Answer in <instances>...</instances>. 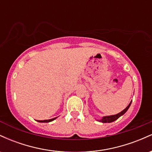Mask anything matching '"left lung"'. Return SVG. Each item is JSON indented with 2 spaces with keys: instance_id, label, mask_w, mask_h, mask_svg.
<instances>
[{
  "instance_id": "obj_1",
  "label": "left lung",
  "mask_w": 152,
  "mask_h": 152,
  "mask_svg": "<svg viewBox=\"0 0 152 152\" xmlns=\"http://www.w3.org/2000/svg\"><path fill=\"white\" fill-rule=\"evenodd\" d=\"M131 104H132V102L129 103V104L128 106H127V107L125 109H124L123 111H121L120 113H118L117 114H115V115H111V116H104L102 119L100 120H98L100 122H102V123H111V122H113L114 121H116V119H118V118L120 117V116H122V115H124L125 114V113L126 112L127 110L129 109V106H131Z\"/></svg>"
}]
</instances>
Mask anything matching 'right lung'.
<instances>
[{
  "mask_svg": "<svg viewBox=\"0 0 152 152\" xmlns=\"http://www.w3.org/2000/svg\"><path fill=\"white\" fill-rule=\"evenodd\" d=\"M56 118H51V119L43 120V121H42V120H38L37 121H38V122H45V123H47V122H50V121H53V120H54V119H56Z\"/></svg>",
  "mask_w": 152,
  "mask_h": 152,
  "instance_id": "obj_1",
  "label": "right lung"
}]
</instances>
